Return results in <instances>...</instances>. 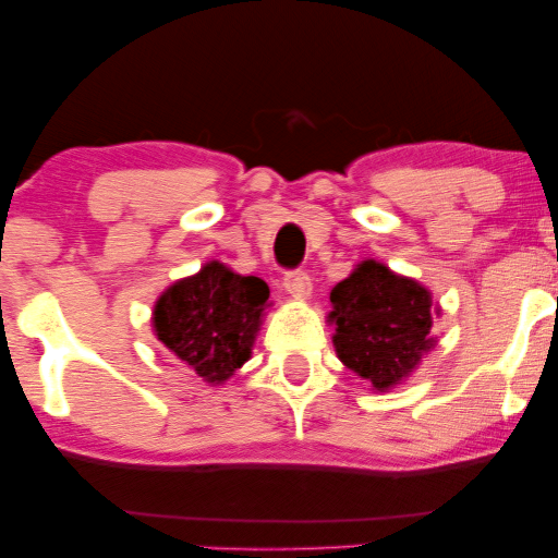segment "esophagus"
<instances>
[{"label":"esophagus","mask_w":558,"mask_h":558,"mask_svg":"<svg viewBox=\"0 0 558 558\" xmlns=\"http://www.w3.org/2000/svg\"><path fill=\"white\" fill-rule=\"evenodd\" d=\"M284 289L292 296H310L312 294V279L307 271L296 269V271H287L284 277Z\"/></svg>","instance_id":"esophagus-1"}]
</instances>
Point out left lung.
<instances>
[{"label": "left lung", "mask_w": 558, "mask_h": 558, "mask_svg": "<svg viewBox=\"0 0 558 558\" xmlns=\"http://www.w3.org/2000/svg\"><path fill=\"white\" fill-rule=\"evenodd\" d=\"M330 302L335 353L376 391L401 384L437 342L429 289L373 258L335 284Z\"/></svg>", "instance_id": "obj_1"}]
</instances>
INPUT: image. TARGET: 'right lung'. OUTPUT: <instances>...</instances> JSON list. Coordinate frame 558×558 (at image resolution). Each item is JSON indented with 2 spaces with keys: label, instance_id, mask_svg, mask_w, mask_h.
Listing matches in <instances>:
<instances>
[{
  "label": "right lung",
  "instance_id": "1",
  "mask_svg": "<svg viewBox=\"0 0 558 558\" xmlns=\"http://www.w3.org/2000/svg\"><path fill=\"white\" fill-rule=\"evenodd\" d=\"M269 287L210 262L174 281L155 304L157 340L208 384H223L251 357Z\"/></svg>",
  "mask_w": 558,
  "mask_h": 558
}]
</instances>
